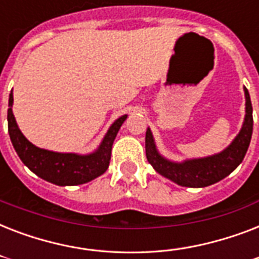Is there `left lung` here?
<instances>
[{"label": "left lung", "instance_id": "obj_1", "mask_svg": "<svg viewBox=\"0 0 259 259\" xmlns=\"http://www.w3.org/2000/svg\"><path fill=\"white\" fill-rule=\"evenodd\" d=\"M246 95V117L241 132L234 140L233 144L225 149L222 153L211 156V157L188 160L184 162H172L165 160L158 154L154 145L153 136L150 129L146 130L145 150L146 158L150 165L166 179L175 181L183 187H193L200 188L207 185L215 184L233 172L249 149L250 140L253 134V106L250 101L247 89H245Z\"/></svg>", "mask_w": 259, "mask_h": 259}]
</instances>
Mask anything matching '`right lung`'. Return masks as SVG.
Here are the masks:
<instances>
[{
    "label": "right lung",
    "mask_w": 259,
    "mask_h": 259,
    "mask_svg": "<svg viewBox=\"0 0 259 259\" xmlns=\"http://www.w3.org/2000/svg\"><path fill=\"white\" fill-rule=\"evenodd\" d=\"M13 94L9 95L8 109V130L10 141L18 157L33 173L44 180L56 185H78L94 180L101 176L109 168L111 157V146L118 130L127 115H122L110 126L109 132L103 138L99 149L93 154L79 156L75 153H56L50 150L40 149L30 144L18 129L13 111Z\"/></svg>",
    "instance_id": "add662e5"
}]
</instances>
